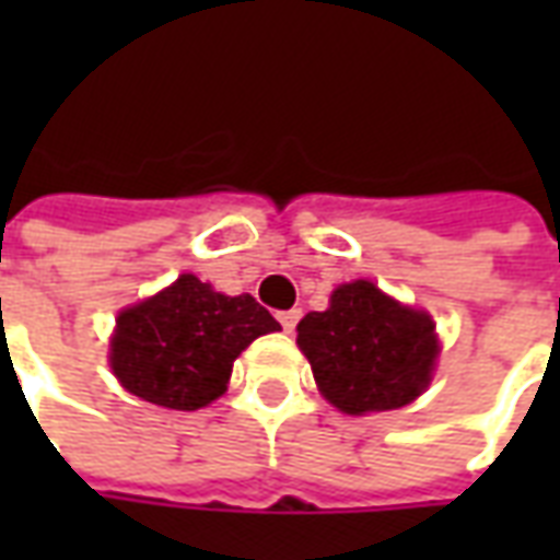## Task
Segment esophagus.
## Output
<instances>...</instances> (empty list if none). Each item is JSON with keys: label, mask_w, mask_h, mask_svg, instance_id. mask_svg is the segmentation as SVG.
I'll use <instances>...</instances> for the list:
<instances>
[{"label": "esophagus", "mask_w": 560, "mask_h": 560, "mask_svg": "<svg viewBox=\"0 0 560 560\" xmlns=\"http://www.w3.org/2000/svg\"><path fill=\"white\" fill-rule=\"evenodd\" d=\"M296 320H300V308H291V312H279V324L284 332H293L296 329Z\"/></svg>", "instance_id": "1"}]
</instances>
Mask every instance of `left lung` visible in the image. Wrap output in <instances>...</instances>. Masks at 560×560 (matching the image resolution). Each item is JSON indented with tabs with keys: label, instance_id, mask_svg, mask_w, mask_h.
Here are the masks:
<instances>
[{
	"label": "left lung",
	"instance_id": "8db88e82",
	"mask_svg": "<svg viewBox=\"0 0 560 560\" xmlns=\"http://www.w3.org/2000/svg\"><path fill=\"white\" fill-rule=\"evenodd\" d=\"M296 345L324 399L353 417L411 405L441 353L432 317L365 279L339 284L327 312H308L296 324Z\"/></svg>",
	"mask_w": 560,
	"mask_h": 560
}]
</instances>
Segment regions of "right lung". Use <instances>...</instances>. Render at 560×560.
Returning <instances> with one entry per match:
<instances>
[{
    "mask_svg": "<svg viewBox=\"0 0 560 560\" xmlns=\"http://www.w3.org/2000/svg\"><path fill=\"white\" fill-rule=\"evenodd\" d=\"M279 320L255 296H224L183 272L155 296L122 308L110 339V369L143 401L197 411L228 389L233 360Z\"/></svg>",
    "mask_w": 560,
    "mask_h": 560,
    "instance_id": "right-lung-1",
    "label": "right lung"
}]
</instances>
